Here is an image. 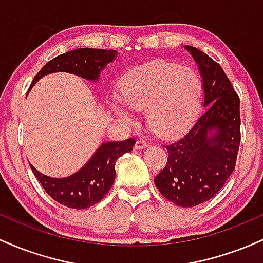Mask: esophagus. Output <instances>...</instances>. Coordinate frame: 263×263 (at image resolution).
<instances>
[{"mask_svg": "<svg viewBox=\"0 0 263 263\" xmlns=\"http://www.w3.org/2000/svg\"><path fill=\"white\" fill-rule=\"evenodd\" d=\"M147 146H148V142H147L146 140H138L135 143V149H143V148H146Z\"/></svg>", "mask_w": 263, "mask_h": 263, "instance_id": "34e87169", "label": "esophagus"}]
</instances>
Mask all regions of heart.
Segmentation results:
<instances>
[{"instance_id": "obj_1", "label": "heart", "mask_w": 263, "mask_h": 263, "mask_svg": "<svg viewBox=\"0 0 263 263\" xmlns=\"http://www.w3.org/2000/svg\"><path fill=\"white\" fill-rule=\"evenodd\" d=\"M121 102L110 101L111 111L132 122V111L147 108L149 127L162 137H174L197 119L201 102V80L194 69L157 60L132 69L121 81Z\"/></svg>"}]
</instances>
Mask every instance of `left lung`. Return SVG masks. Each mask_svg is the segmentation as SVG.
Masks as SVG:
<instances>
[{"label":"left lung","instance_id":"1","mask_svg":"<svg viewBox=\"0 0 263 263\" xmlns=\"http://www.w3.org/2000/svg\"><path fill=\"white\" fill-rule=\"evenodd\" d=\"M197 63L204 114L182 138L165 146L167 164L155 178L165 199L193 208L215 197L231 176L240 146V99L215 60L184 45Z\"/></svg>","mask_w":263,"mask_h":263}]
</instances>
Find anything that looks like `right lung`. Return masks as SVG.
<instances>
[{"mask_svg": "<svg viewBox=\"0 0 263 263\" xmlns=\"http://www.w3.org/2000/svg\"><path fill=\"white\" fill-rule=\"evenodd\" d=\"M117 54L116 50L93 48H79L62 54L39 70L29 90L39 79L53 73L74 74L93 84L99 83L101 71L117 58ZM135 143L134 138L104 142L79 171L64 178L45 176L31 163L29 165L45 192L54 200L73 209H86L99 203L107 194L116 176L115 163L122 155L131 152Z\"/></svg>", "mask_w": 263, "mask_h": 263, "instance_id": "add662e5", "label": "right lung"}]
</instances>
